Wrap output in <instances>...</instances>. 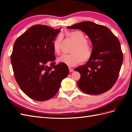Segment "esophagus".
<instances>
[{
	"label": "esophagus",
	"instance_id": "obj_1",
	"mask_svg": "<svg viewBox=\"0 0 132 132\" xmlns=\"http://www.w3.org/2000/svg\"><path fill=\"white\" fill-rule=\"evenodd\" d=\"M69 71H70V72L74 71V69H72V68H69Z\"/></svg>",
	"mask_w": 132,
	"mask_h": 132
}]
</instances>
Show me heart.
Listing matches in <instances>:
<instances>
[{
  "mask_svg": "<svg viewBox=\"0 0 132 132\" xmlns=\"http://www.w3.org/2000/svg\"><path fill=\"white\" fill-rule=\"evenodd\" d=\"M64 35L75 44L70 50L71 54L61 55L57 58L58 62L68 66H74L80 62H87L92 56V49L90 44L87 42L85 33L80 30H74L67 31ZM62 41V37L59 35L53 41V47L55 54L60 53Z\"/></svg>",
  "mask_w": 132,
  "mask_h": 132,
  "instance_id": "obj_1",
  "label": "heart"
}]
</instances>
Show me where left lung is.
<instances>
[{"mask_svg": "<svg viewBox=\"0 0 132 132\" xmlns=\"http://www.w3.org/2000/svg\"><path fill=\"white\" fill-rule=\"evenodd\" d=\"M67 28L80 29L88 36L92 44L91 58L74 70L80 74L78 86L90 95L108 91L116 82L123 62L119 40L107 27L91 21L80 22Z\"/></svg>", "mask_w": 132, "mask_h": 132, "instance_id": "obj_1", "label": "left lung"}]
</instances>
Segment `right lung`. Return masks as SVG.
Wrapping results in <instances>:
<instances>
[{
    "instance_id": "1",
    "label": "right lung",
    "mask_w": 132,
    "mask_h": 132,
    "mask_svg": "<svg viewBox=\"0 0 132 132\" xmlns=\"http://www.w3.org/2000/svg\"><path fill=\"white\" fill-rule=\"evenodd\" d=\"M60 29L33 26L16 39L11 61L15 78L28 96L36 101L51 99L69 73L67 65L55 64L53 44Z\"/></svg>"
}]
</instances>
